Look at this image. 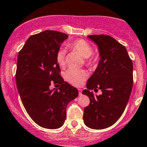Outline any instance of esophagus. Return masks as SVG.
Returning a JSON list of instances; mask_svg holds the SVG:
<instances>
[{
	"label": "esophagus",
	"mask_w": 147,
	"mask_h": 147,
	"mask_svg": "<svg viewBox=\"0 0 147 147\" xmlns=\"http://www.w3.org/2000/svg\"><path fill=\"white\" fill-rule=\"evenodd\" d=\"M78 93H79V95H81V94H82V89L78 88Z\"/></svg>",
	"instance_id": "obj_1"
}]
</instances>
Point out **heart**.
<instances>
[{"label":"heart","instance_id":"1","mask_svg":"<svg viewBox=\"0 0 147 147\" xmlns=\"http://www.w3.org/2000/svg\"><path fill=\"white\" fill-rule=\"evenodd\" d=\"M72 50L79 53L85 58V63L87 66H92L97 62L96 56L93 54V49L89 42L84 40H77L68 45ZM66 52L63 49H59L56 54V60L59 66H62L65 64ZM88 73L83 69H69L64 73V78L66 81L73 86H80L87 78Z\"/></svg>","mask_w":147,"mask_h":147}]
</instances>
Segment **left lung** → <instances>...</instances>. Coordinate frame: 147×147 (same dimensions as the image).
Masks as SVG:
<instances>
[{
    "label": "left lung",
    "instance_id": "obj_1",
    "mask_svg": "<svg viewBox=\"0 0 147 147\" xmlns=\"http://www.w3.org/2000/svg\"><path fill=\"white\" fill-rule=\"evenodd\" d=\"M88 37L98 46L100 59L88 80V89L82 91L90 99L84 108V121L91 129H105L118 120L127 106L133 86V63L125 47L113 37ZM93 89H100L103 93L95 96L90 91Z\"/></svg>",
    "mask_w": 147,
    "mask_h": 147
}]
</instances>
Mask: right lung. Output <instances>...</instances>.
Segmentation results:
<instances>
[{
  "label": "right lung",
  "instance_id": "add662e5",
  "mask_svg": "<svg viewBox=\"0 0 147 147\" xmlns=\"http://www.w3.org/2000/svg\"><path fill=\"white\" fill-rule=\"evenodd\" d=\"M68 35L45 30L30 36L19 51L16 81L22 104L35 123L57 129L66 119V106L78 95L77 88L63 81L56 54ZM51 83L60 85L50 90Z\"/></svg>",
  "mask_w": 147,
  "mask_h": 147
}]
</instances>
